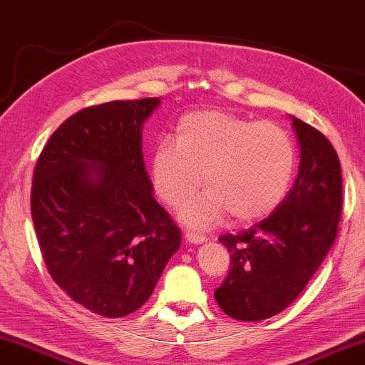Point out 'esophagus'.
<instances>
[{"label":"esophagus","mask_w":365,"mask_h":365,"mask_svg":"<svg viewBox=\"0 0 365 365\" xmlns=\"http://www.w3.org/2000/svg\"><path fill=\"white\" fill-rule=\"evenodd\" d=\"M185 239L188 242H192V244H202V242L207 240L205 235H202V233H197V232H187Z\"/></svg>","instance_id":"obj_1"}]
</instances>
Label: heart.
<instances>
[{
	"mask_svg": "<svg viewBox=\"0 0 365 365\" xmlns=\"http://www.w3.org/2000/svg\"><path fill=\"white\" fill-rule=\"evenodd\" d=\"M173 141L162 140L153 150V187L178 208L195 195L203 177L208 192L182 210L188 225L210 227L227 212L240 223L259 220L287 195L297 153L280 125L200 110L180 118Z\"/></svg>",
	"mask_w": 365,
	"mask_h": 365,
	"instance_id": "b5f03b06",
	"label": "heart"
}]
</instances>
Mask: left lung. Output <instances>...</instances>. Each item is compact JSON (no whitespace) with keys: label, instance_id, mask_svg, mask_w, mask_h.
I'll return each instance as SVG.
<instances>
[{"label":"left lung","instance_id":"1","mask_svg":"<svg viewBox=\"0 0 365 365\" xmlns=\"http://www.w3.org/2000/svg\"><path fill=\"white\" fill-rule=\"evenodd\" d=\"M300 145L299 175L280 205L264 220L220 240L230 267L215 300L244 322L287 309L312 279L337 237L342 172L337 152L319 130L294 118Z\"/></svg>","mask_w":365,"mask_h":365}]
</instances>
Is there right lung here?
I'll return each instance as SVG.
<instances>
[{
  "label": "right lung",
  "mask_w": 365,
  "mask_h": 365,
  "mask_svg": "<svg viewBox=\"0 0 365 365\" xmlns=\"http://www.w3.org/2000/svg\"><path fill=\"white\" fill-rule=\"evenodd\" d=\"M158 103L116 100L80 110L51 135L33 173L31 218L48 274L103 317L142 307L180 247V228L155 200L142 153V125Z\"/></svg>",
  "instance_id": "add662e5"
}]
</instances>
